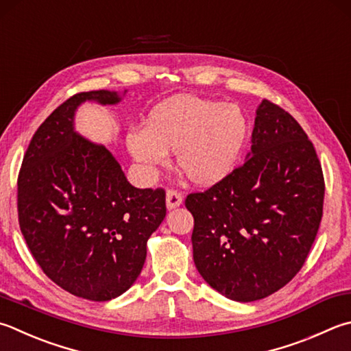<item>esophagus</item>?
Returning a JSON list of instances; mask_svg holds the SVG:
<instances>
[{
  "label": "esophagus",
  "mask_w": 351,
  "mask_h": 351,
  "mask_svg": "<svg viewBox=\"0 0 351 351\" xmlns=\"http://www.w3.org/2000/svg\"><path fill=\"white\" fill-rule=\"evenodd\" d=\"M183 202L182 194L176 189H168L167 191V208L168 209H174L177 206H180Z\"/></svg>",
  "instance_id": "obj_1"
}]
</instances>
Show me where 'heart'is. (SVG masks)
<instances>
[{
  "instance_id": "1",
  "label": "heart",
  "mask_w": 351,
  "mask_h": 351,
  "mask_svg": "<svg viewBox=\"0 0 351 351\" xmlns=\"http://www.w3.org/2000/svg\"><path fill=\"white\" fill-rule=\"evenodd\" d=\"M247 137V116L237 104L176 96L151 111L145 128L130 130L127 147L148 177L176 153L191 182L213 186L232 174Z\"/></svg>"
}]
</instances>
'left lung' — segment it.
Returning <instances> with one entry per match:
<instances>
[{
  "label": "left lung",
  "mask_w": 351,
  "mask_h": 351,
  "mask_svg": "<svg viewBox=\"0 0 351 351\" xmlns=\"http://www.w3.org/2000/svg\"><path fill=\"white\" fill-rule=\"evenodd\" d=\"M324 191L313 143L287 111L264 99L246 162L184 200L194 217L198 274L234 301L275 293L306 263L322 218Z\"/></svg>",
  "instance_id": "left-lung-1"
}]
</instances>
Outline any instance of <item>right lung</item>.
<instances>
[{
    "mask_svg": "<svg viewBox=\"0 0 351 351\" xmlns=\"http://www.w3.org/2000/svg\"><path fill=\"white\" fill-rule=\"evenodd\" d=\"M85 101L113 105L116 91H84L41 123L18 176V220L39 267L59 287L110 301L141 275L147 241L167 215L165 189H138L116 157L73 127Z\"/></svg>",
    "mask_w": 351,
    "mask_h": 351,
    "instance_id": "obj_1",
    "label": "right lung"
}]
</instances>
